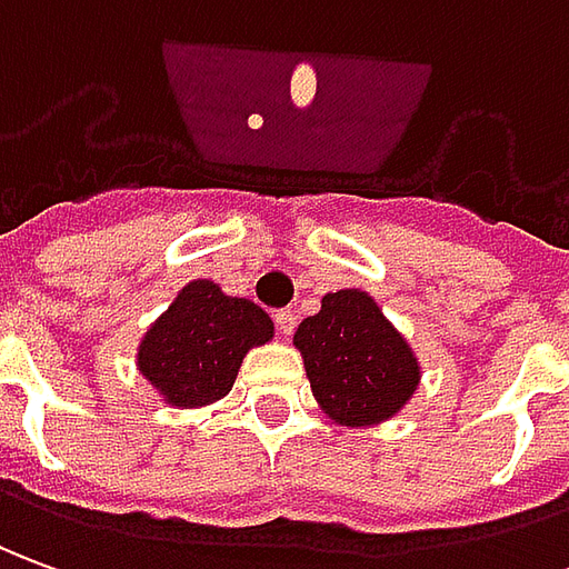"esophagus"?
<instances>
[{
	"instance_id": "esophagus-1",
	"label": "esophagus",
	"mask_w": 569,
	"mask_h": 569,
	"mask_svg": "<svg viewBox=\"0 0 569 569\" xmlns=\"http://www.w3.org/2000/svg\"><path fill=\"white\" fill-rule=\"evenodd\" d=\"M276 325H278V331H281V335L291 337L293 328H297V316H293L291 309H278V312H276Z\"/></svg>"
}]
</instances>
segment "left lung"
I'll return each instance as SVG.
<instances>
[{"label": "left lung", "instance_id": "obj_1", "mask_svg": "<svg viewBox=\"0 0 569 569\" xmlns=\"http://www.w3.org/2000/svg\"><path fill=\"white\" fill-rule=\"evenodd\" d=\"M293 347L303 356L312 397L347 427L393 418L418 387V359L366 291L325 293L322 309L300 322Z\"/></svg>", "mask_w": 569, "mask_h": 569}]
</instances>
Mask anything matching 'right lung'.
I'll use <instances>...</instances> for the list:
<instances>
[{"label": "right lung", "mask_w": 569, "mask_h": 569, "mask_svg": "<svg viewBox=\"0 0 569 569\" xmlns=\"http://www.w3.org/2000/svg\"><path fill=\"white\" fill-rule=\"evenodd\" d=\"M272 340V319L213 281L186 284L139 347V371L172 406H207L232 390L250 347Z\"/></svg>", "instance_id": "obj_1"}]
</instances>
